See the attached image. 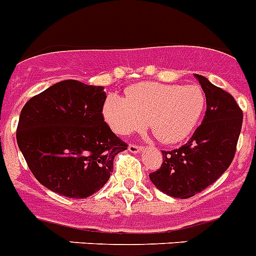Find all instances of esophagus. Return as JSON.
<instances>
[{
    "label": "esophagus",
    "instance_id": "34e87169",
    "mask_svg": "<svg viewBox=\"0 0 256 256\" xmlns=\"http://www.w3.org/2000/svg\"><path fill=\"white\" fill-rule=\"evenodd\" d=\"M128 150H130V152H133V154H137V152H140L141 150H142V146L133 145V144H130V145L128 146Z\"/></svg>",
    "mask_w": 256,
    "mask_h": 256
}]
</instances>
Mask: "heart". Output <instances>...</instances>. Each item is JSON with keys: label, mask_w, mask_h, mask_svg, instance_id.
<instances>
[{"label": "heart", "mask_w": 256, "mask_h": 256, "mask_svg": "<svg viewBox=\"0 0 256 256\" xmlns=\"http://www.w3.org/2000/svg\"><path fill=\"white\" fill-rule=\"evenodd\" d=\"M204 106L206 98L198 85L141 82L126 92V98L108 96L104 116L119 136L144 130L148 122L160 142L176 144L193 132Z\"/></svg>", "instance_id": "heart-1"}]
</instances>
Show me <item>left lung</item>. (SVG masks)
<instances>
[{
	"label": "left lung",
	"mask_w": 256,
	"mask_h": 256,
	"mask_svg": "<svg viewBox=\"0 0 256 256\" xmlns=\"http://www.w3.org/2000/svg\"><path fill=\"white\" fill-rule=\"evenodd\" d=\"M204 96L206 112L185 145L162 152L160 168L149 174L159 190L174 198H190L214 184L232 163L244 114L233 96L207 80L194 75Z\"/></svg>",
	"instance_id": "left-lung-1"
}]
</instances>
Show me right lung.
<instances>
[{
    "label": "right lung",
    "mask_w": 256,
    "mask_h": 256,
    "mask_svg": "<svg viewBox=\"0 0 256 256\" xmlns=\"http://www.w3.org/2000/svg\"><path fill=\"white\" fill-rule=\"evenodd\" d=\"M104 89L63 80L22 108L19 149L49 190L76 200L94 194L110 178L115 155L128 148L104 122Z\"/></svg>",
    "instance_id": "1"
}]
</instances>
